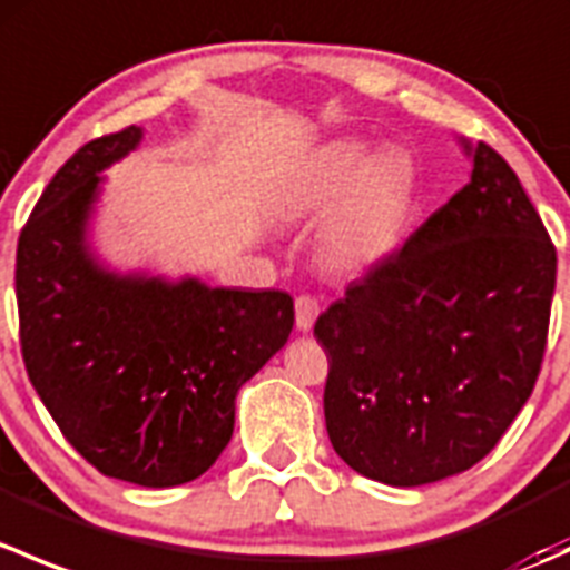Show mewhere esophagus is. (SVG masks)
Returning a JSON list of instances; mask_svg holds the SVG:
<instances>
[{"mask_svg":"<svg viewBox=\"0 0 570 570\" xmlns=\"http://www.w3.org/2000/svg\"><path fill=\"white\" fill-rule=\"evenodd\" d=\"M320 317V303L312 295H301L295 301V325L297 331H312L314 320Z\"/></svg>","mask_w":570,"mask_h":570,"instance_id":"obj_1","label":"esophagus"}]
</instances>
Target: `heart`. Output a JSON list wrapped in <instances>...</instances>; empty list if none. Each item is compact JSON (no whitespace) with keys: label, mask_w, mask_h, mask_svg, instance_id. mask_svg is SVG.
I'll use <instances>...</instances> for the list:
<instances>
[{"label":"heart","mask_w":570,"mask_h":570,"mask_svg":"<svg viewBox=\"0 0 570 570\" xmlns=\"http://www.w3.org/2000/svg\"><path fill=\"white\" fill-rule=\"evenodd\" d=\"M411 174L400 159H366L358 142H336L320 154L289 209L317 215L344 194L327 226V256L342 267H364L400 243L411 215Z\"/></svg>","instance_id":"heart-1"}]
</instances>
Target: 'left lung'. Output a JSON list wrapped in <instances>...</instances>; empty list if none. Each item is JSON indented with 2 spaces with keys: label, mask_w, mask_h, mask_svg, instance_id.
<instances>
[{
  "label": "left lung",
  "mask_w": 570,
  "mask_h": 570,
  "mask_svg": "<svg viewBox=\"0 0 570 570\" xmlns=\"http://www.w3.org/2000/svg\"><path fill=\"white\" fill-rule=\"evenodd\" d=\"M465 151L471 181L314 325L333 450L396 488L480 463L543 364L557 250L513 168Z\"/></svg>",
  "instance_id": "1"
}]
</instances>
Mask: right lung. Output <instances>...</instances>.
<instances>
[{
	"label": "right lung",
	"mask_w": 570,
	"mask_h": 570,
	"mask_svg": "<svg viewBox=\"0 0 570 570\" xmlns=\"http://www.w3.org/2000/svg\"><path fill=\"white\" fill-rule=\"evenodd\" d=\"M137 126L85 142L43 189L16 250L27 375L68 444L146 488L195 480L234 433V400L289 338L292 297L109 273L88 248L101 170Z\"/></svg>",
	"instance_id": "add662e5"
}]
</instances>
